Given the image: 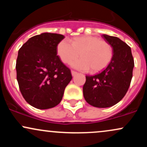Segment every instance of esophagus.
I'll list each match as a JSON object with an SVG mask.
<instances>
[{
    "label": "esophagus",
    "mask_w": 147,
    "mask_h": 147,
    "mask_svg": "<svg viewBox=\"0 0 147 147\" xmlns=\"http://www.w3.org/2000/svg\"><path fill=\"white\" fill-rule=\"evenodd\" d=\"M71 73H72V76H75V75L77 74V72H76V71H74V70H72Z\"/></svg>",
    "instance_id": "obj_1"
}]
</instances>
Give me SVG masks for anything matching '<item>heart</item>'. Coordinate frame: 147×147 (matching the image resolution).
<instances>
[{"label": "heart", "mask_w": 147, "mask_h": 147, "mask_svg": "<svg viewBox=\"0 0 147 147\" xmlns=\"http://www.w3.org/2000/svg\"><path fill=\"white\" fill-rule=\"evenodd\" d=\"M80 59L71 62L73 68L92 72H98L109 65L113 58V49L107 41L95 36H77L72 42L64 38L58 43L57 53L60 59L68 63L79 55Z\"/></svg>", "instance_id": "b5f03b06"}]
</instances>
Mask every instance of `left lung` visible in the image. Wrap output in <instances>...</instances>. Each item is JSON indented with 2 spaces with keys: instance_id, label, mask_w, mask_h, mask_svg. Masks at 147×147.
Segmentation results:
<instances>
[{
  "instance_id": "1",
  "label": "left lung",
  "mask_w": 147,
  "mask_h": 147,
  "mask_svg": "<svg viewBox=\"0 0 147 147\" xmlns=\"http://www.w3.org/2000/svg\"><path fill=\"white\" fill-rule=\"evenodd\" d=\"M113 48V58L108 66L93 76H86L84 99L91 106L108 108L122 99L129 90L133 77L134 60L131 48L115 36L103 34Z\"/></svg>"
}]
</instances>
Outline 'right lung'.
<instances>
[{
  "label": "right lung",
  "mask_w": 147,
  "mask_h": 147,
  "mask_svg": "<svg viewBox=\"0 0 147 147\" xmlns=\"http://www.w3.org/2000/svg\"><path fill=\"white\" fill-rule=\"evenodd\" d=\"M65 36L45 32L31 37L19 49L16 79L23 98L38 109L55 107L72 79L70 70L57 56V46Z\"/></svg>",
  "instance_id": "obj_1"
}]
</instances>
